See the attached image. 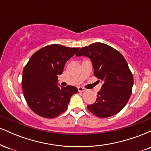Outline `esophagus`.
Returning <instances> with one entry per match:
<instances>
[{
	"mask_svg": "<svg viewBox=\"0 0 151 151\" xmlns=\"http://www.w3.org/2000/svg\"><path fill=\"white\" fill-rule=\"evenodd\" d=\"M78 91H79V92H84V91H86V89H85V88L84 87H81V86H79L78 87Z\"/></svg>",
	"mask_w": 151,
	"mask_h": 151,
	"instance_id": "1",
	"label": "esophagus"
}]
</instances>
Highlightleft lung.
<instances>
[{"mask_svg": "<svg viewBox=\"0 0 151 151\" xmlns=\"http://www.w3.org/2000/svg\"><path fill=\"white\" fill-rule=\"evenodd\" d=\"M76 55L91 59L94 76L104 82L96 101L87 106L88 110L101 119L121 111L129 101L133 85V74L124 56L101 42L81 48Z\"/></svg>", "mask_w": 151, "mask_h": 151, "instance_id": "1", "label": "left lung"}]
</instances>
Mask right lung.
<instances>
[{"mask_svg":"<svg viewBox=\"0 0 151 151\" xmlns=\"http://www.w3.org/2000/svg\"><path fill=\"white\" fill-rule=\"evenodd\" d=\"M79 49L52 44L31 56L22 71V87L25 101L34 113L52 119L67 110L71 96L78 89L70 85L59 87L58 75Z\"/></svg>","mask_w":151,"mask_h":151,"instance_id":"right-lung-1","label":"right lung"}]
</instances>
